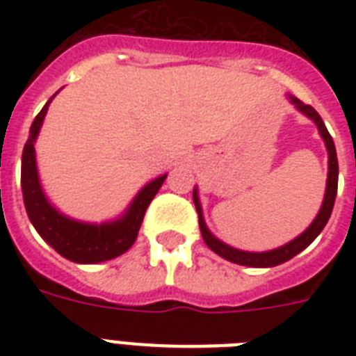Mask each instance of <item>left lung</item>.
I'll use <instances>...</instances> for the list:
<instances>
[{"instance_id": "1", "label": "left lung", "mask_w": 356, "mask_h": 356, "mask_svg": "<svg viewBox=\"0 0 356 356\" xmlns=\"http://www.w3.org/2000/svg\"><path fill=\"white\" fill-rule=\"evenodd\" d=\"M292 103L296 107L301 111L303 114H307L312 122L318 125L320 129L321 138L325 140L327 151H329V175H327V190H325V200H323V205H321L318 216L310 227L305 231L303 234H299L296 240L288 242L286 245H282L279 249H273V251H266V253H248V251H240V249H234L227 243L220 242L216 236H212L211 231L207 229L205 220H203V212H201L200 200H197V190H194V203H195V211H197V216H200V229H201V236L205 240V243L209 248L214 251L216 254L223 257L225 260H231L234 264H242V266H253V268H271V266L282 264L286 260L293 259L296 254L301 253L305 248H309L310 243L314 242V238L323 231V227L329 222L331 218L332 207H334V200H337V190H338V159H337V147H334V142H332V136L327 131L325 123L321 120V116L316 113L314 107L310 105H305L301 99L298 97H290Z\"/></svg>"}]
</instances>
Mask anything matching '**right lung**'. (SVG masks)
Masks as SVG:
<instances>
[{"label":"right lung","mask_w":356,"mask_h":356,"mask_svg":"<svg viewBox=\"0 0 356 356\" xmlns=\"http://www.w3.org/2000/svg\"><path fill=\"white\" fill-rule=\"evenodd\" d=\"M49 103L51 99L36 114L35 122L29 129V138L24 145V155H22V192H24L27 216L38 234L58 254H63L64 259L79 262V264H96L103 260L116 259L134 243L145 211L164 183L166 175H161L149 184H145L144 188L140 190V194L134 197L125 216L113 223L90 225V223L74 222L63 216L49 205V201L42 192L35 161V140L38 136Z\"/></svg>","instance_id":"1"}]
</instances>
